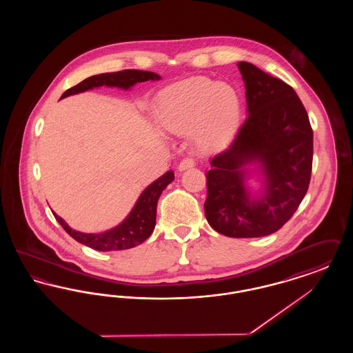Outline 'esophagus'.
Here are the masks:
<instances>
[{
  "label": "esophagus",
  "instance_id": "esophagus-1",
  "mask_svg": "<svg viewBox=\"0 0 353 353\" xmlns=\"http://www.w3.org/2000/svg\"><path fill=\"white\" fill-rule=\"evenodd\" d=\"M194 164H196L194 159H192V157H185V159H183V160L180 161V164H179V170L183 172V170H186V169L193 168Z\"/></svg>",
  "mask_w": 353,
  "mask_h": 353
}]
</instances>
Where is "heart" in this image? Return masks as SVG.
I'll list each match as a JSON object with an SVG mask.
<instances>
[{
  "instance_id": "obj_1",
  "label": "heart",
  "mask_w": 353,
  "mask_h": 353,
  "mask_svg": "<svg viewBox=\"0 0 353 353\" xmlns=\"http://www.w3.org/2000/svg\"><path fill=\"white\" fill-rule=\"evenodd\" d=\"M159 118L173 134L193 132L202 147H217L235 134L241 101L232 85L196 77L165 90L159 103Z\"/></svg>"
}]
</instances>
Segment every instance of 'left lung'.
<instances>
[{"label":"left lung","instance_id":"1","mask_svg":"<svg viewBox=\"0 0 353 353\" xmlns=\"http://www.w3.org/2000/svg\"><path fill=\"white\" fill-rule=\"evenodd\" d=\"M249 117L206 173L203 203L209 225L232 238L278 232L299 208L311 180L314 134L308 114L291 85L249 62H239ZM258 161L265 189L250 201L241 168Z\"/></svg>","mask_w":353,"mask_h":353}]
</instances>
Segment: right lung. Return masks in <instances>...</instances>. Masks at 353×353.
<instances>
[{"mask_svg": "<svg viewBox=\"0 0 353 353\" xmlns=\"http://www.w3.org/2000/svg\"><path fill=\"white\" fill-rule=\"evenodd\" d=\"M160 75L151 71L141 70H121L117 72H105L90 77L82 81L81 83L68 88L63 92L62 98L68 95L83 92L90 88L99 85H117L121 88H130L137 82L145 81H159ZM174 179V173L172 170L163 174L154 183H152L140 196L136 202L130 216L124 219L119 226L104 232L101 234H85L72 230L68 223L54 213V217L59 222V225L71 235L75 241L83 243L85 246L99 250V252H114V250H125L131 249L140 243H143L152 234L156 225V208L157 201L163 190L168 186Z\"/></svg>", "mask_w": 353, "mask_h": 353, "instance_id": "obj_1", "label": "right lung"}]
</instances>
